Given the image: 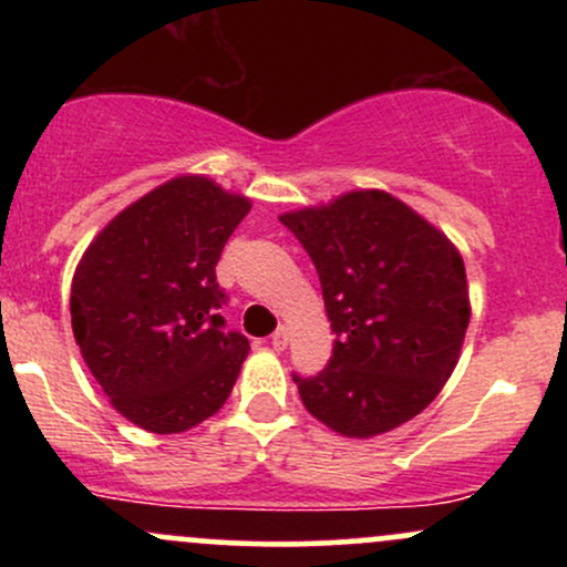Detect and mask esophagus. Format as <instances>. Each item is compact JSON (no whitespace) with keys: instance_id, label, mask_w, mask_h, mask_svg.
I'll list each match as a JSON object with an SVG mask.
<instances>
[{"instance_id":"obj_1","label":"esophagus","mask_w":567,"mask_h":567,"mask_svg":"<svg viewBox=\"0 0 567 567\" xmlns=\"http://www.w3.org/2000/svg\"><path fill=\"white\" fill-rule=\"evenodd\" d=\"M290 343V330L288 328H279L275 336H271V347H275V351H285L288 349Z\"/></svg>"}]
</instances>
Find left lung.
Masks as SVG:
<instances>
[{"label":"left lung","instance_id":"1","mask_svg":"<svg viewBox=\"0 0 567 567\" xmlns=\"http://www.w3.org/2000/svg\"><path fill=\"white\" fill-rule=\"evenodd\" d=\"M317 266L333 357L292 375L301 402L343 437L368 440L419 415L451 379L472 306L458 247L381 188L279 216Z\"/></svg>","mask_w":567,"mask_h":567}]
</instances>
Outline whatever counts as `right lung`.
<instances>
[{"mask_svg":"<svg viewBox=\"0 0 567 567\" xmlns=\"http://www.w3.org/2000/svg\"><path fill=\"white\" fill-rule=\"evenodd\" d=\"M252 202L178 175L97 231L71 279V328L90 373L135 426L181 434L229 400L250 351L224 330L216 264Z\"/></svg>","mask_w":567,"mask_h":567,"instance_id":"right-lung-1","label":"right lung"}]
</instances>
